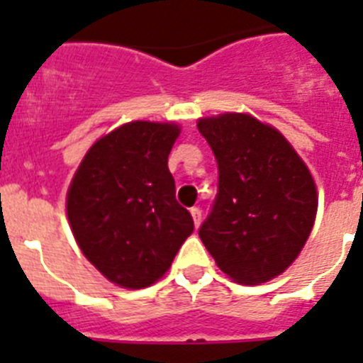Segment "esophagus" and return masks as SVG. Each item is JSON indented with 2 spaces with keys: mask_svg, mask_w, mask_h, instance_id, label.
<instances>
[{
  "mask_svg": "<svg viewBox=\"0 0 363 363\" xmlns=\"http://www.w3.org/2000/svg\"><path fill=\"white\" fill-rule=\"evenodd\" d=\"M190 214H191V218H194V225H196V227H199L201 218H203V212H201L199 206H194V208H190Z\"/></svg>",
  "mask_w": 363,
  "mask_h": 363,
  "instance_id": "obj_1",
  "label": "esophagus"
}]
</instances>
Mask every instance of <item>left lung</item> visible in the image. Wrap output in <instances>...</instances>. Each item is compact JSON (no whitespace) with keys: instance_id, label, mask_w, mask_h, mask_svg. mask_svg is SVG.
<instances>
[{"instance_id":"obj_1","label":"left lung","mask_w":363,"mask_h":363,"mask_svg":"<svg viewBox=\"0 0 363 363\" xmlns=\"http://www.w3.org/2000/svg\"><path fill=\"white\" fill-rule=\"evenodd\" d=\"M218 160V196L199 238L225 275L262 284L284 273L312 233L318 190L279 130L249 114L201 118Z\"/></svg>"}]
</instances>
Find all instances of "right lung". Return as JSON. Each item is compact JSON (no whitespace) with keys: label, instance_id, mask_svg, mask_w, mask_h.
Returning <instances> with one entry per match:
<instances>
[{"label":"right lung","instance_id":"1","mask_svg":"<svg viewBox=\"0 0 363 363\" xmlns=\"http://www.w3.org/2000/svg\"><path fill=\"white\" fill-rule=\"evenodd\" d=\"M179 133L175 123L121 125L88 149L68 188L66 212L75 242L121 288L157 282L194 233L167 169Z\"/></svg>","mask_w":363,"mask_h":363}]
</instances>
